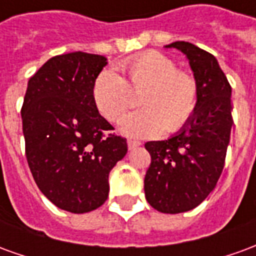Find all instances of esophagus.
Masks as SVG:
<instances>
[{
    "label": "esophagus",
    "mask_w": 256,
    "mask_h": 256,
    "mask_svg": "<svg viewBox=\"0 0 256 256\" xmlns=\"http://www.w3.org/2000/svg\"><path fill=\"white\" fill-rule=\"evenodd\" d=\"M138 146H140V142H139V140H134V139H128V148H130V150H132V148H138Z\"/></svg>",
    "instance_id": "obj_1"
}]
</instances>
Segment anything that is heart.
Listing matches in <instances>:
<instances>
[{"mask_svg":"<svg viewBox=\"0 0 256 256\" xmlns=\"http://www.w3.org/2000/svg\"><path fill=\"white\" fill-rule=\"evenodd\" d=\"M125 78L103 72L94 84V100L99 113L117 122L139 96L142 110L126 116L121 130L130 136L146 138L180 131L198 106V84L192 74L161 52L150 50L120 63Z\"/></svg>","mask_w":256,"mask_h":256,"instance_id":"obj_1","label":"heart"}]
</instances>
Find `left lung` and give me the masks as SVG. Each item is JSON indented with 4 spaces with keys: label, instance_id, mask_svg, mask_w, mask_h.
I'll list each match as a JSON object with an SVG mask.
<instances>
[{
    "label": "left lung",
    "instance_id": "8db88e82",
    "mask_svg": "<svg viewBox=\"0 0 256 256\" xmlns=\"http://www.w3.org/2000/svg\"><path fill=\"white\" fill-rule=\"evenodd\" d=\"M166 48H176L189 59L200 90L198 106L175 136L144 143L152 156L144 194L154 210L180 214L200 206L222 174L233 125L232 86L210 52L184 41Z\"/></svg>",
    "mask_w": 256,
    "mask_h": 256
}]
</instances>
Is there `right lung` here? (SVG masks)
<instances>
[{
  "mask_svg": "<svg viewBox=\"0 0 256 256\" xmlns=\"http://www.w3.org/2000/svg\"><path fill=\"white\" fill-rule=\"evenodd\" d=\"M108 59L72 52L50 58L28 80L22 106L26 158L38 189L58 208L94 211L108 197V172L126 139L98 112L94 84Z\"/></svg>",
  "mask_w": 256,
  "mask_h": 256,
  "instance_id": "1",
  "label": "right lung"
}]
</instances>
